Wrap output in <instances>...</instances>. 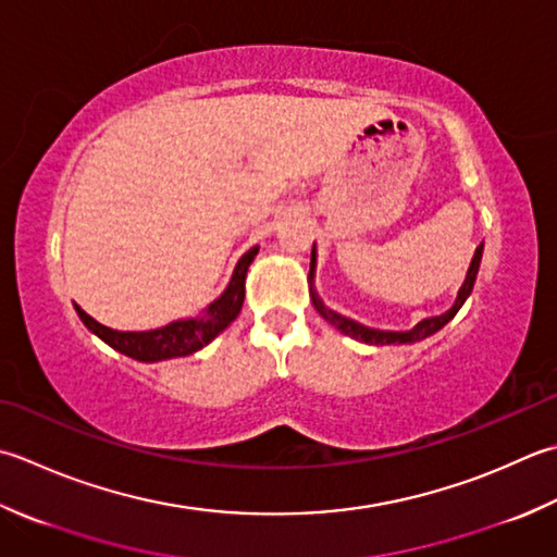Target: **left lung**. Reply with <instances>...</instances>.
I'll list each match as a JSON object with an SVG mask.
<instances>
[{"instance_id":"1","label":"left lung","mask_w":557,"mask_h":557,"mask_svg":"<svg viewBox=\"0 0 557 557\" xmlns=\"http://www.w3.org/2000/svg\"><path fill=\"white\" fill-rule=\"evenodd\" d=\"M481 258H483V244L475 248V256L471 260V268H468V275H466V282L463 287L459 289V297H456L454 307L442 313V315H434V319H424L420 321L416 329L412 331H406V333H394V331H374V329H367V325H359L350 319H345V315L335 313L331 309L323 307V301L315 297V292L311 294L313 299V307L315 311H319L325 321H331L337 331H343L345 335L355 337V341H362V343H369V345H391V343H416V341H422V337H428L432 333H437L444 323H449L456 311L461 309V304L468 299V294H471L473 285H475V275H478V268H481ZM313 263H315V250H311V272H313Z\"/></svg>"}]
</instances>
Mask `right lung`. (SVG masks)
<instances>
[{"label": "right lung", "instance_id": "add662e5", "mask_svg": "<svg viewBox=\"0 0 557 557\" xmlns=\"http://www.w3.org/2000/svg\"><path fill=\"white\" fill-rule=\"evenodd\" d=\"M256 253H258V246H253L248 253L242 256V260L236 263L234 277L228 282V287L224 289L220 299L212 301L210 307L202 311L200 319L173 321L157 331L127 333V331L106 329V325L94 321L91 315L82 307H76V304L74 309L79 313V319L84 321L86 329L101 337L103 343L111 345L113 350L133 359H139V362H159V359L193 355L210 343L212 337L220 335L226 325L236 319L238 311H242L244 297H246V272H248V265L253 263Z\"/></svg>", "mask_w": 557, "mask_h": 557}]
</instances>
